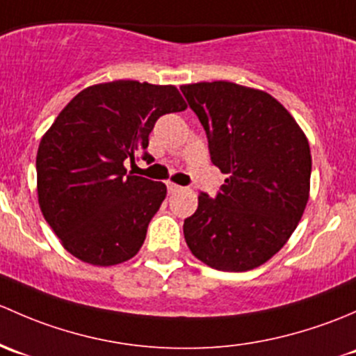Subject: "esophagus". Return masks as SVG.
Returning a JSON list of instances; mask_svg holds the SVG:
<instances>
[{
    "mask_svg": "<svg viewBox=\"0 0 356 356\" xmlns=\"http://www.w3.org/2000/svg\"><path fill=\"white\" fill-rule=\"evenodd\" d=\"M168 193H177L178 192V190H181V186H179V185H175V183H168Z\"/></svg>",
    "mask_w": 356,
    "mask_h": 356,
    "instance_id": "1",
    "label": "esophagus"
}]
</instances>
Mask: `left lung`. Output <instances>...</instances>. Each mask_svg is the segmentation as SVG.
<instances>
[{
	"label": "left lung",
	"instance_id": "left-lung-1",
	"mask_svg": "<svg viewBox=\"0 0 356 356\" xmlns=\"http://www.w3.org/2000/svg\"><path fill=\"white\" fill-rule=\"evenodd\" d=\"M179 90L202 123L214 166L228 178L216 197L200 192L183 222L192 254L212 269L241 273L283 248L309 200V140L283 104L232 82Z\"/></svg>",
	"mask_w": 356,
	"mask_h": 356
}]
</instances>
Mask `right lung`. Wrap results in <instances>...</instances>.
Masks as SVG:
<instances>
[{
	"instance_id": "right-lung-1",
	"label": "right lung",
	"mask_w": 356,
	"mask_h": 356,
	"mask_svg": "<svg viewBox=\"0 0 356 356\" xmlns=\"http://www.w3.org/2000/svg\"><path fill=\"white\" fill-rule=\"evenodd\" d=\"M186 108L173 86L116 80L83 89L39 144L35 171L44 219L72 255L94 266L131 259L147 234L166 185L127 173L159 116Z\"/></svg>"
}]
</instances>
